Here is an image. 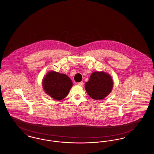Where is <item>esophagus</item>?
<instances>
[{"label": "esophagus", "instance_id": "esophagus-1", "mask_svg": "<svg viewBox=\"0 0 154 154\" xmlns=\"http://www.w3.org/2000/svg\"><path fill=\"white\" fill-rule=\"evenodd\" d=\"M77 84H78L79 86L83 87V86H84V82H83V81H81L80 82H78Z\"/></svg>", "mask_w": 154, "mask_h": 154}]
</instances>
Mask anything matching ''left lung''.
Wrapping results in <instances>:
<instances>
[{
  "instance_id": "8db88e82",
  "label": "left lung",
  "mask_w": 154,
  "mask_h": 154,
  "mask_svg": "<svg viewBox=\"0 0 154 154\" xmlns=\"http://www.w3.org/2000/svg\"><path fill=\"white\" fill-rule=\"evenodd\" d=\"M111 76L103 71L94 72L85 82V88L89 96L95 100H102L107 97L113 88Z\"/></svg>"
}]
</instances>
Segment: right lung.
Segmentation results:
<instances>
[{"label": "right lung", "mask_w": 154, "mask_h": 154, "mask_svg": "<svg viewBox=\"0 0 154 154\" xmlns=\"http://www.w3.org/2000/svg\"><path fill=\"white\" fill-rule=\"evenodd\" d=\"M42 85L48 95L56 100H60L68 95L73 82L66 74L51 70L43 78Z\"/></svg>", "instance_id": "add662e5"}]
</instances>
